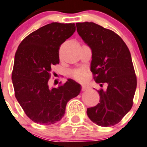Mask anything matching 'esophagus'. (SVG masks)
<instances>
[{
	"instance_id": "1",
	"label": "esophagus",
	"mask_w": 147,
	"mask_h": 147,
	"mask_svg": "<svg viewBox=\"0 0 147 147\" xmlns=\"http://www.w3.org/2000/svg\"><path fill=\"white\" fill-rule=\"evenodd\" d=\"M89 89V87L88 86H85V85H83L82 86V91H86Z\"/></svg>"
}]
</instances>
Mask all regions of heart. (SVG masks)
<instances>
[{
    "mask_svg": "<svg viewBox=\"0 0 147 147\" xmlns=\"http://www.w3.org/2000/svg\"><path fill=\"white\" fill-rule=\"evenodd\" d=\"M71 76L76 80L82 82L86 77V71L84 68H79V69L74 70L71 72Z\"/></svg>",
    "mask_w": 147,
    "mask_h": 147,
    "instance_id": "heart-1",
    "label": "heart"
}]
</instances>
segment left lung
Returning a JSON list of instances; mask_svg holds the SVG:
<instances>
[{
	"mask_svg": "<svg viewBox=\"0 0 147 147\" xmlns=\"http://www.w3.org/2000/svg\"><path fill=\"white\" fill-rule=\"evenodd\" d=\"M76 24L78 34L92 49L94 79L97 83L107 84L105 91L98 90L100 103L87 108L86 113L97 125L113 126L133 105L137 83L131 53L123 40L113 31L93 22Z\"/></svg>",
	"mask_w": 147,
	"mask_h": 147,
	"instance_id": "obj_1",
	"label": "left lung"
}]
</instances>
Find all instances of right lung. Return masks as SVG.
I'll use <instances>...</instances> for the list:
<instances>
[{
	"label": "right lung",
	"instance_id": "1",
	"mask_svg": "<svg viewBox=\"0 0 147 147\" xmlns=\"http://www.w3.org/2000/svg\"><path fill=\"white\" fill-rule=\"evenodd\" d=\"M75 31V24L53 22L29 34L18 47L11 76L15 97L34 123L59 121L67 102L80 93L81 85L72 79L58 88L48 86L51 67L60 62V47Z\"/></svg>",
	"mask_w": 147,
	"mask_h": 147
}]
</instances>
